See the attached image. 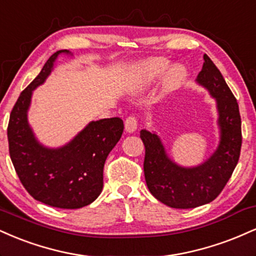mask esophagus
Masks as SVG:
<instances>
[{
    "mask_svg": "<svg viewBox=\"0 0 256 256\" xmlns=\"http://www.w3.org/2000/svg\"><path fill=\"white\" fill-rule=\"evenodd\" d=\"M124 127H126V130L128 132V133H134L135 130H136L138 128V121H136V117L134 116H129L127 120H126L124 122Z\"/></svg>",
    "mask_w": 256,
    "mask_h": 256,
    "instance_id": "1",
    "label": "esophagus"
}]
</instances>
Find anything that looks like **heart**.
<instances>
[{
  "mask_svg": "<svg viewBox=\"0 0 256 256\" xmlns=\"http://www.w3.org/2000/svg\"><path fill=\"white\" fill-rule=\"evenodd\" d=\"M170 61L165 57H151L135 66L133 75L129 79L127 88L129 92L140 93L151 87L165 74L162 91L165 94L176 91L187 78V69L182 64H175L168 70Z\"/></svg>",
  "mask_w": 256,
  "mask_h": 256,
  "instance_id": "heart-1",
  "label": "heart"
}]
</instances>
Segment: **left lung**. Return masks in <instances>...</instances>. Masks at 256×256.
Segmentation results:
<instances>
[{
    "instance_id": "1",
    "label": "left lung",
    "mask_w": 256,
    "mask_h": 256,
    "mask_svg": "<svg viewBox=\"0 0 256 256\" xmlns=\"http://www.w3.org/2000/svg\"><path fill=\"white\" fill-rule=\"evenodd\" d=\"M204 61L196 82L214 98L218 112L219 144L211 157L196 166H182L168 156L154 132H140L147 187L156 199L172 208H194L214 200L232 175L241 152V116L235 96L206 54Z\"/></svg>"
}]
</instances>
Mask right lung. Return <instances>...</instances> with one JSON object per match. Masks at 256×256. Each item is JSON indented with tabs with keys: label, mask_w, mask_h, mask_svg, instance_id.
Instances as JSON below:
<instances>
[{
	"label": "right lung",
	"mask_w": 256,
	"mask_h": 256,
	"mask_svg": "<svg viewBox=\"0 0 256 256\" xmlns=\"http://www.w3.org/2000/svg\"><path fill=\"white\" fill-rule=\"evenodd\" d=\"M51 55L40 73L21 92L8 123L9 154L21 183L36 200L58 208L75 210L93 202L103 189L105 160L121 139L118 117L92 121L69 142L57 148L44 146L28 123L33 91L43 85L60 55Z\"/></svg>",
	"instance_id": "1"
}]
</instances>
